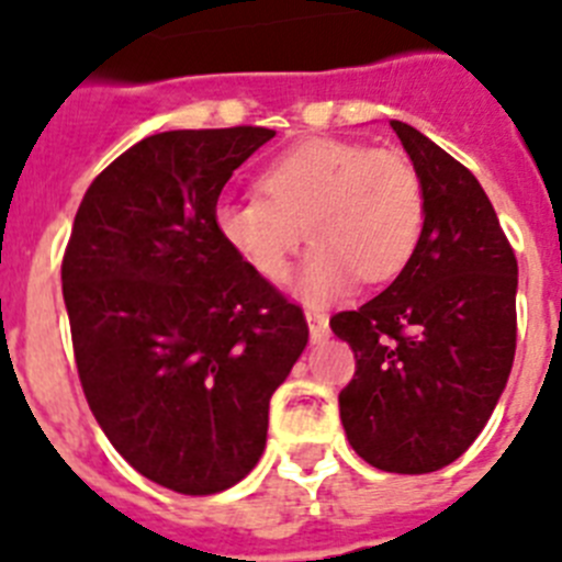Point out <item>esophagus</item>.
<instances>
[{
    "instance_id": "34e87169",
    "label": "esophagus",
    "mask_w": 562,
    "mask_h": 562,
    "mask_svg": "<svg viewBox=\"0 0 562 562\" xmlns=\"http://www.w3.org/2000/svg\"><path fill=\"white\" fill-rule=\"evenodd\" d=\"M306 324H310V338H313V344H321V340L329 338V321L324 313L306 310Z\"/></svg>"
}]
</instances>
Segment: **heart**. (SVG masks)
<instances>
[{
	"label": "heart",
	"instance_id": "obj_1",
	"mask_svg": "<svg viewBox=\"0 0 562 562\" xmlns=\"http://www.w3.org/2000/svg\"><path fill=\"white\" fill-rule=\"evenodd\" d=\"M258 190L218 201L215 233L270 284L284 281L306 235L315 244L299 278L306 301H333L355 276L363 284L395 278L424 229L418 170L390 147L306 138L261 167Z\"/></svg>",
	"mask_w": 562,
	"mask_h": 562
}]
</instances>
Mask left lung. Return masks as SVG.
<instances>
[{
	"label": "left lung",
	"mask_w": 562,
	"mask_h": 562,
	"mask_svg": "<svg viewBox=\"0 0 562 562\" xmlns=\"http://www.w3.org/2000/svg\"><path fill=\"white\" fill-rule=\"evenodd\" d=\"M424 184L418 247L381 295L333 315L355 352L340 424L369 467L426 474L467 452L509 381L517 258L481 181L438 144L392 122Z\"/></svg>",
	"instance_id": "8db88e82"
}]
</instances>
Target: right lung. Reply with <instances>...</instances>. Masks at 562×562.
<instances>
[{"label":"right lung","instance_id":"add662e5","mask_svg":"<svg viewBox=\"0 0 562 562\" xmlns=\"http://www.w3.org/2000/svg\"><path fill=\"white\" fill-rule=\"evenodd\" d=\"M267 127L167 131L95 176L61 261L76 367L108 440L179 495L247 477L304 352L301 306L218 238L213 210Z\"/></svg>","mask_w":562,"mask_h":562}]
</instances>
